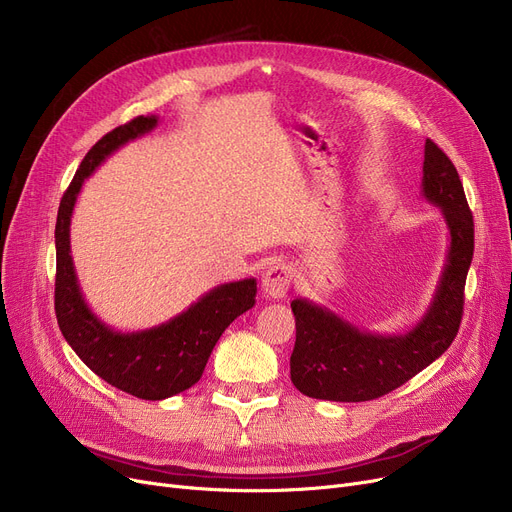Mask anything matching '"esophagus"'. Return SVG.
<instances>
[{
    "label": "esophagus",
    "mask_w": 512,
    "mask_h": 512,
    "mask_svg": "<svg viewBox=\"0 0 512 512\" xmlns=\"http://www.w3.org/2000/svg\"><path fill=\"white\" fill-rule=\"evenodd\" d=\"M292 282V267L288 263H274L265 270L263 274V292L270 299H282L286 297V292Z\"/></svg>",
    "instance_id": "1"
}]
</instances>
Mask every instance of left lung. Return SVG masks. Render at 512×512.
Instances as JSON below:
<instances>
[{
    "label": "left lung",
    "mask_w": 512,
    "mask_h": 512,
    "mask_svg": "<svg viewBox=\"0 0 512 512\" xmlns=\"http://www.w3.org/2000/svg\"><path fill=\"white\" fill-rule=\"evenodd\" d=\"M421 193L440 207L450 234L432 303L409 332L384 336L359 330L328 307L294 299L290 307L297 321V342L290 355V380L305 396L336 402L380 398L432 365L459 332L473 259V215L459 172L429 139Z\"/></svg>",
    "instance_id": "obj_1"
}]
</instances>
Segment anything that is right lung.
Segmentation results:
<instances>
[{
  "label": "right lung",
  "instance_id": "obj_1",
  "mask_svg": "<svg viewBox=\"0 0 512 512\" xmlns=\"http://www.w3.org/2000/svg\"><path fill=\"white\" fill-rule=\"evenodd\" d=\"M157 126V116H139L107 132L80 161L62 197L56 222V317L58 326L93 373L114 388L143 400H164L195 386L215 342L232 321L255 305L257 280L245 278L211 288L203 297L149 330L118 332L89 309L70 255V220L83 182L122 145Z\"/></svg>",
  "mask_w": 512,
  "mask_h": 512
}]
</instances>
